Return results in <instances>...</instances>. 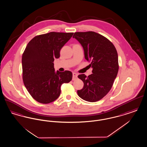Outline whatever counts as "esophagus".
I'll return each mask as SVG.
<instances>
[{"instance_id":"esophagus-1","label":"esophagus","mask_w":147,"mask_h":147,"mask_svg":"<svg viewBox=\"0 0 147 147\" xmlns=\"http://www.w3.org/2000/svg\"><path fill=\"white\" fill-rule=\"evenodd\" d=\"M78 77V74L76 73H73V80H76L77 78Z\"/></svg>"}]
</instances>
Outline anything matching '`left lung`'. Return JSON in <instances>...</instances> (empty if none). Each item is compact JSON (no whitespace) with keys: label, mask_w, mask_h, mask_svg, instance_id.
I'll return each mask as SVG.
<instances>
[{"label":"left lung","mask_w":147,"mask_h":147,"mask_svg":"<svg viewBox=\"0 0 147 147\" xmlns=\"http://www.w3.org/2000/svg\"><path fill=\"white\" fill-rule=\"evenodd\" d=\"M82 46L85 59L90 62L91 75L78 77L84 83L78 96L89 102L104 98L112 88L119 71L118 55L112 42L102 35L93 31L77 32L73 35Z\"/></svg>","instance_id":"left-lung-1"}]
</instances>
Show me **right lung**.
Masks as SVG:
<instances>
[{
    "label": "right lung",
    "mask_w": 147,
    "mask_h": 147,
    "mask_svg": "<svg viewBox=\"0 0 147 147\" xmlns=\"http://www.w3.org/2000/svg\"><path fill=\"white\" fill-rule=\"evenodd\" d=\"M74 33L51 32L35 36L22 56V79L31 96L37 102L49 104L61 94V86L72 79V73L55 71L54 60Z\"/></svg>",
    "instance_id": "add662e5"
}]
</instances>
